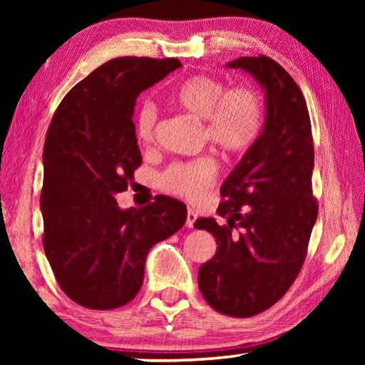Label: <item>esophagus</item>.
I'll return each mask as SVG.
<instances>
[{
  "label": "esophagus",
  "instance_id": "1",
  "mask_svg": "<svg viewBox=\"0 0 365 365\" xmlns=\"http://www.w3.org/2000/svg\"><path fill=\"white\" fill-rule=\"evenodd\" d=\"M196 217H197V214L195 212V209L188 207V211H187V227H188V228H193V227H195Z\"/></svg>",
  "mask_w": 365,
  "mask_h": 365
}]
</instances>
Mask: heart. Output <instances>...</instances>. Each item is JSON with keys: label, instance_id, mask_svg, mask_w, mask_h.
I'll return each instance as SVG.
<instances>
[{"label": "heart", "instance_id": "heart-1", "mask_svg": "<svg viewBox=\"0 0 365 365\" xmlns=\"http://www.w3.org/2000/svg\"><path fill=\"white\" fill-rule=\"evenodd\" d=\"M170 101L183 113L202 119V138L228 156L243 154L257 143L264 128V103L251 85L225 88L220 78L191 76L178 83ZM158 110L146 101L135 114V135L141 145L156 137ZM217 160L201 158L193 163H175L160 175V187L170 195L196 201L207 193L217 178Z\"/></svg>", "mask_w": 365, "mask_h": 365}]
</instances>
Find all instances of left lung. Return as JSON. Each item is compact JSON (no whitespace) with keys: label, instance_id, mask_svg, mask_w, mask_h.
<instances>
[{"label":"left lung","instance_id":"1","mask_svg":"<svg viewBox=\"0 0 365 365\" xmlns=\"http://www.w3.org/2000/svg\"><path fill=\"white\" fill-rule=\"evenodd\" d=\"M265 90L264 130L222 185L219 214L196 220L217 251L197 270L209 306L252 317L274 306L298 277L317 220L312 195L314 141L306 100L292 76L269 56L232 61Z\"/></svg>","mask_w":365,"mask_h":365}]
</instances>
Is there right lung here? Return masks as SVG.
I'll return each mask as SVG.
<instances>
[{
  "label": "right lung",
  "instance_id": "right-lung-1",
  "mask_svg": "<svg viewBox=\"0 0 365 365\" xmlns=\"http://www.w3.org/2000/svg\"><path fill=\"white\" fill-rule=\"evenodd\" d=\"M180 66L175 58L110 59L73 86L49 123L41 242L58 285L80 306L130 302L148 252L187 220L183 202L168 196L125 211L114 197L141 165L132 120L138 95Z\"/></svg>",
  "mask_w": 365,
  "mask_h": 365
}]
</instances>
